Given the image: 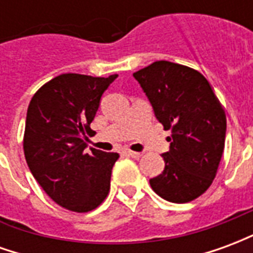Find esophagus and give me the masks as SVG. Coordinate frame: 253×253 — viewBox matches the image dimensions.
Wrapping results in <instances>:
<instances>
[{"instance_id": "esophagus-1", "label": "esophagus", "mask_w": 253, "mask_h": 253, "mask_svg": "<svg viewBox=\"0 0 253 253\" xmlns=\"http://www.w3.org/2000/svg\"><path fill=\"white\" fill-rule=\"evenodd\" d=\"M125 153H126L128 157H131V159H139V157L142 156V153H138V152H132V150H126Z\"/></svg>"}]
</instances>
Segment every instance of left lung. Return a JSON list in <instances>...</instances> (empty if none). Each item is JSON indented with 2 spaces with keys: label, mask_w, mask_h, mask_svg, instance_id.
Listing matches in <instances>:
<instances>
[{
  "label": "left lung",
  "mask_w": 253,
  "mask_h": 253,
  "mask_svg": "<svg viewBox=\"0 0 253 253\" xmlns=\"http://www.w3.org/2000/svg\"><path fill=\"white\" fill-rule=\"evenodd\" d=\"M132 76L164 130L172 132L169 152L163 154L164 170L150 179V186L165 201H194L211 186L222 157V105L206 78L188 66L157 61Z\"/></svg>",
  "instance_id": "8db88e82"
}]
</instances>
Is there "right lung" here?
Masks as SVG:
<instances>
[{
    "label": "right lung",
    "mask_w": 253,
    "mask_h": 253,
    "mask_svg": "<svg viewBox=\"0 0 253 253\" xmlns=\"http://www.w3.org/2000/svg\"><path fill=\"white\" fill-rule=\"evenodd\" d=\"M116 77L61 74L28 105L23 141L28 168L47 195L70 211H90L110 192L119 154L84 150L100 99Z\"/></svg>",
    "instance_id": "right-lung-1"
}]
</instances>
